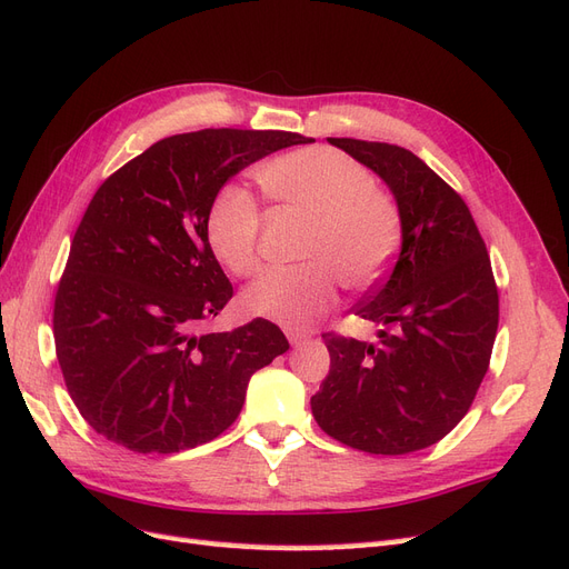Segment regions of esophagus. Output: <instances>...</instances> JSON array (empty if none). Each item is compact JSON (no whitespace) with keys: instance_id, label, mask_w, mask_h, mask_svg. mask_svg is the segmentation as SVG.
<instances>
[{"instance_id":"34e87169","label":"esophagus","mask_w":569,"mask_h":569,"mask_svg":"<svg viewBox=\"0 0 569 569\" xmlns=\"http://www.w3.org/2000/svg\"><path fill=\"white\" fill-rule=\"evenodd\" d=\"M286 337L290 341V346H300L312 337V331H305V329H286Z\"/></svg>"}]
</instances>
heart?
<instances>
[{
  "instance_id": "heart-1",
  "label": "heart",
  "mask_w": 569,
  "mask_h": 569,
  "mask_svg": "<svg viewBox=\"0 0 569 569\" xmlns=\"http://www.w3.org/2000/svg\"><path fill=\"white\" fill-rule=\"evenodd\" d=\"M276 201L312 218L302 242L308 264L273 269L244 293L247 310L286 329H308L337 302L341 279L368 288L382 279L401 240L397 203L375 189L372 172L329 146L288 151L257 168ZM211 252L226 269H259V207L240 184H226L207 213Z\"/></svg>"
}]
</instances>
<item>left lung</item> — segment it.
Returning a JSON list of instances; mask_svg holds the SVG:
<instances>
[{
    "label": "left lung",
    "mask_w": 569,
    "mask_h": 569,
    "mask_svg": "<svg viewBox=\"0 0 569 569\" xmlns=\"http://www.w3.org/2000/svg\"><path fill=\"white\" fill-rule=\"evenodd\" d=\"M370 168L401 216L397 264L356 315L377 343L322 333L331 368L310 399L317 426L370 455L426 449L469 411L498 333L486 242L463 199L409 149L329 139Z\"/></svg>",
    "instance_id": "obj_1"
}]
</instances>
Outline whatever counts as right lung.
I'll list each match as a JSON object with an SVG mask.
<instances>
[{"mask_svg": "<svg viewBox=\"0 0 569 569\" xmlns=\"http://www.w3.org/2000/svg\"><path fill=\"white\" fill-rule=\"evenodd\" d=\"M293 132L201 129L149 146L98 187L54 298V346L89 426L139 455H172L228 430L250 377L288 351L269 319L199 333L232 298L207 238L221 187Z\"/></svg>", "mask_w": 569, "mask_h": 569, "instance_id": "add662e5", "label": "right lung"}]
</instances>
